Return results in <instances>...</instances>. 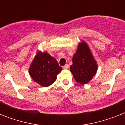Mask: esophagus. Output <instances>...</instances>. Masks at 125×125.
I'll use <instances>...</instances> for the list:
<instances>
[{"label":"esophagus","mask_w":125,"mask_h":125,"mask_svg":"<svg viewBox=\"0 0 125 125\" xmlns=\"http://www.w3.org/2000/svg\"><path fill=\"white\" fill-rule=\"evenodd\" d=\"M63 68L64 69H69V65L68 64L65 65L63 67Z\"/></svg>","instance_id":"obj_1"}]
</instances>
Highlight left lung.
<instances>
[{"label":"left lung","instance_id":"1","mask_svg":"<svg viewBox=\"0 0 125 125\" xmlns=\"http://www.w3.org/2000/svg\"><path fill=\"white\" fill-rule=\"evenodd\" d=\"M98 69L97 62L93 58L89 47L85 42L79 43L76 52L73 57L70 70L74 80L83 85L89 82Z\"/></svg>","mask_w":125,"mask_h":125}]
</instances>
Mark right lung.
Wrapping results in <instances>:
<instances>
[{
  "label": "right lung",
  "mask_w": 125,
  "mask_h": 125,
  "mask_svg": "<svg viewBox=\"0 0 125 125\" xmlns=\"http://www.w3.org/2000/svg\"><path fill=\"white\" fill-rule=\"evenodd\" d=\"M62 68L56 60L47 52L38 51L29 68V74L34 82L48 87L56 80L57 75Z\"/></svg>",
  "instance_id": "right-lung-1"
}]
</instances>
